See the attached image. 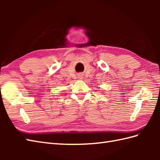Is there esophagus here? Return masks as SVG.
Returning a JSON list of instances; mask_svg holds the SVG:
<instances>
[{
    "instance_id": "34e87169",
    "label": "esophagus",
    "mask_w": 160,
    "mask_h": 160,
    "mask_svg": "<svg viewBox=\"0 0 160 160\" xmlns=\"http://www.w3.org/2000/svg\"><path fill=\"white\" fill-rule=\"evenodd\" d=\"M82 75L83 74H79L78 76H79V79H82Z\"/></svg>"
}]
</instances>
